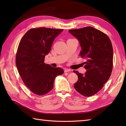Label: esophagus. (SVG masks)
<instances>
[{
	"instance_id": "esophagus-1",
	"label": "esophagus",
	"mask_w": 126,
	"mask_h": 126,
	"mask_svg": "<svg viewBox=\"0 0 126 126\" xmlns=\"http://www.w3.org/2000/svg\"><path fill=\"white\" fill-rule=\"evenodd\" d=\"M71 70L69 69H64V73H68V72L70 71Z\"/></svg>"
}]
</instances>
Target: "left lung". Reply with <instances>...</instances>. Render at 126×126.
I'll list each match as a JSON object with an SVG mask.
<instances>
[{
  "label": "left lung",
  "instance_id": "left-lung-1",
  "mask_svg": "<svg viewBox=\"0 0 126 126\" xmlns=\"http://www.w3.org/2000/svg\"><path fill=\"white\" fill-rule=\"evenodd\" d=\"M79 41L82 50L80 56L87 71L83 75L77 71L78 81L74 88L80 94L89 97L100 91L110 77L113 65V49L106 34L92 26L69 30Z\"/></svg>",
  "mask_w": 126,
  "mask_h": 126
}]
</instances>
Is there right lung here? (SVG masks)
<instances>
[{
  "instance_id": "1",
  "label": "right lung",
  "mask_w": 126,
  "mask_h": 126,
  "mask_svg": "<svg viewBox=\"0 0 126 126\" xmlns=\"http://www.w3.org/2000/svg\"><path fill=\"white\" fill-rule=\"evenodd\" d=\"M63 29L33 28L28 31L19 44L16 64L24 83L31 92L42 96L53 88L56 77L63 74L61 68H53L44 62L56 37Z\"/></svg>"
}]
</instances>
